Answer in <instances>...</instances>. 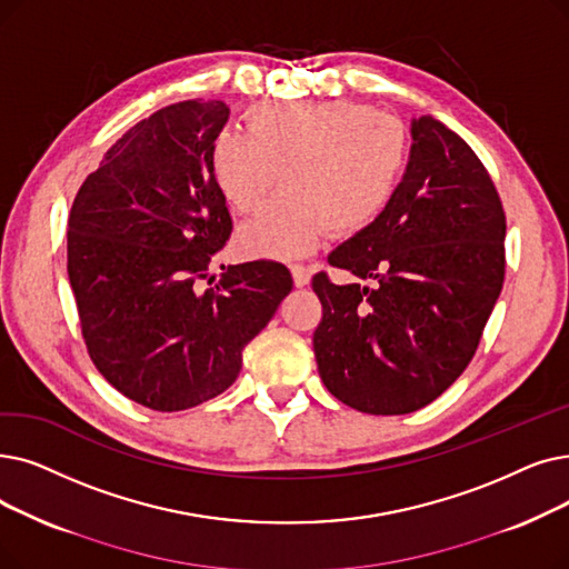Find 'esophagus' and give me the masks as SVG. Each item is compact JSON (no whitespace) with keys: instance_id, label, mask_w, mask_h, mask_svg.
Masks as SVG:
<instances>
[{"instance_id":"obj_1","label":"esophagus","mask_w":569,"mask_h":569,"mask_svg":"<svg viewBox=\"0 0 569 569\" xmlns=\"http://www.w3.org/2000/svg\"><path fill=\"white\" fill-rule=\"evenodd\" d=\"M290 274H292V281H295V286H298V288H305V286L311 281L309 267H305V264H300V262L290 264Z\"/></svg>"}]
</instances>
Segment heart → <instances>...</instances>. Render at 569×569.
<instances>
[{"instance_id":"heart-1","label":"heart","mask_w":569,"mask_h":569,"mask_svg":"<svg viewBox=\"0 0 569 569\" xmlns=\"http://www.w3.org/2000/svg\"><path fill=\"white\" fill-rule=\"evenodd\" d=\"M246 134L220 130L209 151L213 181L228 207L246 216L269 202L237 234L249 258L309 253L320 234L346 237L386 209L409 158L400 118L358 102H260L243 111Z\"/></svg>"}]
</instances>
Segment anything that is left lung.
<instances>
[{"label": "left lung", "instance_id": "1", "mask_svg": "<svg viewBox=\"0 0 569 569\" xmlns=\"http://www.w3.org/2000/svg\"><path fill=\"white\" fill-rule=\"evenodd\" d=\"M390 202L328 262L372 288L318 271V375L346 407L411 413L437 400L475 358L505 283L507 218L488 169L432 116Z\"/></svg>", "mask_w": 569, "mask_h": 569}]
</instances>
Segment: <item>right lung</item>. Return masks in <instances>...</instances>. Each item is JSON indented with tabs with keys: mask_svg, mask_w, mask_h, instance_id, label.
<instances>
[{
	"mask_svg": "<svg viewBox=\"0 0 569 569\" xmlns=\"http://www.w3.org/2000/svg\"><path fill=\"white\" fill-rule=\"evenodd\" d=\"M230 109L186 100L122 134L81 183L67 274L86 349L137 405L181 411L228 390L292 288L286 264L211 262L232 234L209 151Z\"/></svg>",
	"mask_w": 569,
	"mask_h": 569,
	"instance_id": "obj_1",
	"label": "right lung"
}]
</instances>
